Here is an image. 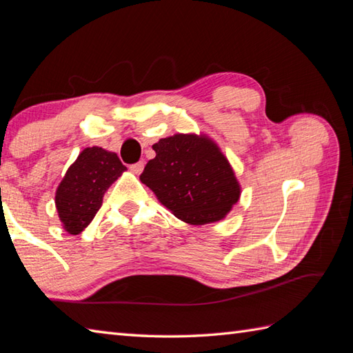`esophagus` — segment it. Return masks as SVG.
Wrapping results in <instances>:
<instances>
[{"instance_id": "1", "label": "esophagus", "mask_w": 353, "mask_h": 353, "mask_svg": "<svg viewBox=\"0 0 353 353\" xmlns=\"http://www.w3.org/2000/svg\"><path fill=\"white\" fill-rule=\"evenodd\" d=\"M142 170H144V162H137L130 165V171L133 172V174H141Z\"/></svg>"}]
</instances>
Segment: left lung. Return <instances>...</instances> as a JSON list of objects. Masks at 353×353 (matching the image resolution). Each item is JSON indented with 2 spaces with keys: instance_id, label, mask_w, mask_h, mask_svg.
<instances>
[{
  "instance_id": "left-lung-1",
  "label": "left lung",
  "mask_w": 353,
  "mask_h": 353,
  "mask_svg": "<svg viewBox=\"0 0 353 353\" xmlns=\"http://www.w3.org/2000/svg\"><path fill=\"white\" fill-rule=\"evenodd\" d=\"M156 157L139 176L161 203L185 223H215L241 196L234 170L206 134L177 133L153 145Z\"/></svg>"
}]
</instances>
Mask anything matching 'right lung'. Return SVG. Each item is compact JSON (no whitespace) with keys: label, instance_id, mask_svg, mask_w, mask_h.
Masks as SVG:
<instances>
[{"label":"right lung","instance_id":"obj_1","mask_svg":"<svg viewBox=\"0 0 353 353\" xmlns=\"http://www.w3.org/2000/svg\"><path fill=\"white\" fill-rule=\"evenodd\" d=\"M127 168L114 152L88 147L66 171L56 191V209L63 229L79 235L103 203L104 192Z\"/></svg>","mask_w":353,"mask_h":353}]
</instances>
